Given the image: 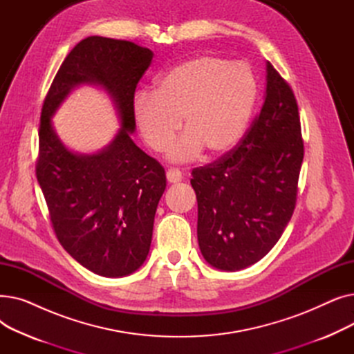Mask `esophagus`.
I'll use <instances>...</instances> for the list:
<instances>
[{"mask_svg": "<svg viewBox=\"0 0 354 354\" xmlns=\"http://www.w3.org/2000/svg\"><path fill=\"white\" fill-rule=\"evenodd\" d=\"M182 172L176 169V167H171V169L166 171V179L169 183H178L182 180Z\"/></svg>", "mask_w": 354, "mask_h": 354, "instance_id": "obj_1", "label": "esophagus"}]
</instances>
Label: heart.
I'll return each mask as SVG.
<instances>
[{"mask_svg":"<svg viewBox=\"0 0 354 354\" xmlns=\"http://www.w3.org/2000/svg\"><path fill=\"white\" fill-rule=\"evenodd\" d=\"M257 95V79L248 66L199 55L163 73L153 93H138L132 111L142 139L155 152L169 146L182 118L185 133L167 155L175 162H189L203 149L209 156L230 152L247 130Z\"/></svg>","mask_w":354,"mask_h":354,"instance_id":"b5f03b06","label":"heart"}]
</instances>
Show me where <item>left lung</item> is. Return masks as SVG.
<instances>
[{
  "instance_id": "obj_1",
  "label": "left lung",
  "mask_w": 354,
  "mask_h": 354,
  "mask_svg": "<svg viewBox=\"0 0 354 354\" xmlns=\"http://www.w3.org/2000/svg\"><path fill=\"white\" fill-rule=\"evenodd\" d=\"M303 158L294 93L267 62L259 115L235 149L192 171L198 243L208 264L238 271L270 252L292 216Z\"/></svg>"
}]
</instances>
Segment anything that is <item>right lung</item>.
Wrapping results in <instances>:
<instances>
[{"instance_id":"right-lung-1","label":"right lung","mask_w":354,"mask_h":354,"mask_svg":"<svg viewBox=\"0 0 354 354\" xmlns=\"http://www.w3.org/2000/svg\"><path fill=\"white\" fill-rule=\"evenodd\" d=\"M152 59L151 50L132 41L87 37L67 54L41 110L35 174L55 236L79 264L103 277H124L145 263L166 188L160 163L130 138L136 129L135 90ZM80 84L104 88L122 124L111 145L93 156L71 153L50 124Z\"/></svg>"}]
</instances>
